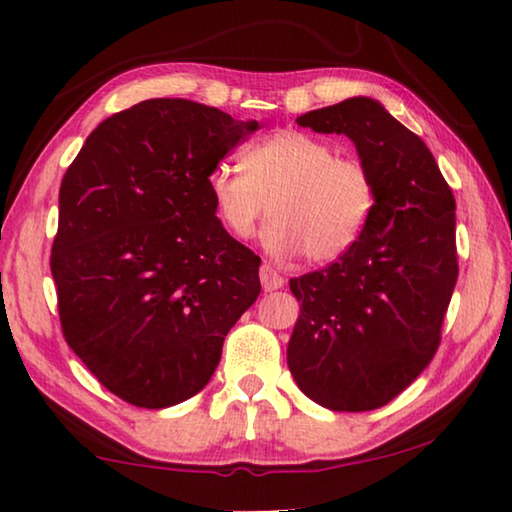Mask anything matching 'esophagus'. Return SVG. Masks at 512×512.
Segmentation results:
<instances>
[{"mask_svg": "<svg viewBox=\"0 0 512 512\" xmlns=\"http://www.w3.org/2000/svg\"><path fill=\"white\" fill-rule=\"evenodd\" d=\"M259 280H262L264 291H277V289L284 287V277L268 264L259 268Z\"/></svg>", "mask_w": 512, "mask_h": 512, "instance_id": "1", "label": "esophagus"}]
</instances>
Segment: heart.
I'll return each instance as SVG.
<instances>
[{
    "instance_id": "1",
    "label": "heart",
    "mask_w": 512,
    "mask_h": 512,
    "mask_svg": "<svg viewBox=\"0 0 512 512\" xmlns=\"http://www.w3.org/2000/svg\"><path fill=\"white\" fill-rule=\"evenodd\" d=\"M241 167L216 164L207 192L223 230L237 239L255 232L268 203L273 216L264 246L289 257L305 250L309 262L343 257L375 214L377 183L354 155H336L329 142L302 131H280L241 153Z\"/></svg>"
}]
</instances>
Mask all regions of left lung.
<instances>
[{"label": "left lung", "mask_w": 512, "mask_h": 512, "mask_svg": "<svg viewBox=\"0 0 512 512\" xmlns=\"http://www.w3.org/2000/svg\"><path fill=\"white\" fill-rule=\"evenodd\" d=\"M350 137L377 183L375 214L339 262L293 277L302 302L287 363L332 411H372L429 366L456 287V201L418 135L379 101L352 97L296 119Z\"/></svg>", "instance_id": "8db88e82"}]
</instances>
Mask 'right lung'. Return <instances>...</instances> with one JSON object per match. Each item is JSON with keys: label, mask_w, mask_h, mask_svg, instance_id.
I'll return each mask as SVG.
<instances>
[{"label": "right lung", "mask_w": 512, "mask_h": 512, "mask_svg": "<svg viewBox=\"0 0 512 512\" xmlns=\"http://www.w3.org/2000/svg\"><path fill=\"white\" fill-rule=\"evenodd\" d=\"M259 128L149 99L94 128L60 183L51 275L69 348L110 393L167 409L203 391L259 296V259L223 230L207 176Z\"/></svg>", "instance_id": "right-lung-1"}]
</instances>
